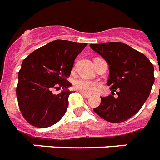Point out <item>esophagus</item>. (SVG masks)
Returning <instances> with one entry per match:
<instances>
[{
  "label": "esophagus",
  "instance_id": "34e87169",
  "mask_svg": "<svg viewBox=\"0 0 160 160\" xmlns=\"http://www.w3.org/2000/svg\"><path fill=\"white\" fill-rule=\"evenodd\" d=\"M81 95H82L85 98V99H90V98L91 97V95H88V94H86V93H85V92H81Z\"/></svg>",
  "mask_w": 160,
  "mask_h": 160
}]
</instances>
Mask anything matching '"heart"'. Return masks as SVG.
<instances>
[{"label": "heart", "mask_w": 160, "mask_h": 160, "mask_svg": "<svg viewBox=\"0 0 160 160\" xmlns=\"http://www.w3.org/2000/svg\"><path fill=\"white\" fill-rule=\"evenodd\" d=\"M74 86L77 90L88 94H95L100 90L101 84L96 80H87L85 78H79L74 81Z\"/></svg>", "instance_id": "b5f03b06"}]
</instances>
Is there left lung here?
I'll use <instances>...</instances> for the list:
<instances>
[{
    "label": "left lung",
    "instance_id": "obj_1",
    "mask_svg": "<svg viewBox=\"0 0 160 160\" xmlns=\"http://www.w3.org/2000/svg\"><path fill=\"white\" fill-rule=\"evenodd\" d=\"M90 46L109 64L107 85L112 90L111 95L101 97L94 111L111 123L126 121L149 97L154 82V65L144 54L126 44L109 42Z\"/></svg>",
    "mask_w": 160,
    "mask_h": 160
}]
</instances>
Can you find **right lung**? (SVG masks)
Instances as JSON below:
<instances>
[{"mask_svg":"<svg viewBox=\"0 0 160 160\" xmlns=\"http://www.w3.org/2000/svg\"><path fill=\"white\" fill-rule=\"evenodd\" d=\"M87 43L55 40L37 49L23 60L18 73L16 96L21 114L33 126L56 124L66 112L71 85L66 78L74 60ZM65 88L57 95L53 88Z\"/></svg>","mask_w":160,"mask_h":160,"instance_id":"add662e5","label":"right lung"}]
</instances>
